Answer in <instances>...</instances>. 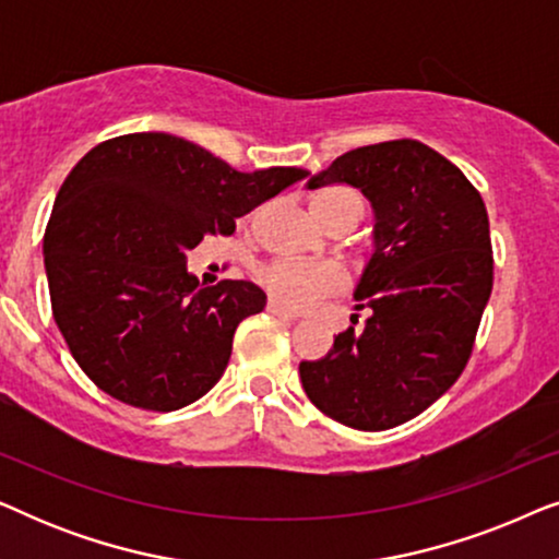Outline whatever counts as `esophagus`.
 <instances>
[{"instance_id": "34e87169", "label": "esophagus", "mask_w": 559, "mask_h": 559, "mask_svg": "<svg viewBox=\"0 0 559 559\" xmlns=\"http://www.w3.org/2000/svg\"><path fill=\"white\" fill-rule=\"evenodd\" d=\"M266 312H270V316H274V318H282V320H297V318H300L297 312L285 308V305H280L277 300L266 302Z\"/></svg>"}]
</instances>
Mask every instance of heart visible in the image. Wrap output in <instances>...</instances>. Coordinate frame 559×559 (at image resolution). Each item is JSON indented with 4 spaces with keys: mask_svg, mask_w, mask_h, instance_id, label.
Returning <instances> with one entry per match:
<instances>
[{
    "mask_svg": "<svg viewBox=\"0 0 559 559\" xmlns=\"http://www.w3.org/2000/svg\"><path fill=\"white\" fill-rule=\"evenodd\" d=\"M346 203H358L364 211L361 198L348 188H328L312 201L316 216L328 226L338 216ZM259 282L280 305L289 310H310L325 300L348 289V274L343 266L333 262H293V259H280V262L266 264L259 272Z\"/></svg>",
    "mask_w": 559,
    "mask_h": 559,
    "instance_id": "1",
    "label": "heart"
}]
</instances>
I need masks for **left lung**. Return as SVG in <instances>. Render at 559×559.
Listing matches in <instances>:
<instances>
[{
	"instance_id": "obj_1",
	"label": "left lung",
	"mask_w": 559,
	"mask_h": 559,
	"mask_svg": "<svg viewBox=\"0 0 559 559\" xmlns=\"http://www.w3.org/2000/svg\"><path fill=\"white\" fill-rule=\"evenodd\" d=\"M331 182L358 188L377 213V249L356 287L369 318L300 364L302 389L335 423L389 430L440 400L468 364L493 287L488 213L471 180L417 140L350 150L308 188Z\"/></svg>"
}]
</instances>
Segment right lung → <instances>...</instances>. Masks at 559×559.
<instances>
[{"instance_id":"add662e5","label":"right lung","mask_w":559,"mask_h":559,"mask_svg":"<svg viewBox=\"0 0 559 559\" xmlns=\"http://www.w3.org/2000/svg\"><path fill=\"white\" fill-rule=\"evenodd\" d=\"M305 178L300 167L239 173L165 132L96 144L60 186L43 243L52 318L83 373L136 409L201 400L266 295L243 280L203 287L186 254Z\"/></svg>"}]
</instances>
